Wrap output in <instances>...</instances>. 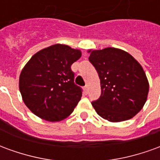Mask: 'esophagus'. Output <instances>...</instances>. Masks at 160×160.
I'll return each instance as SVG.
<instances>
[{"label": "esophagus", "instance_id": "1", "mask_svg": "<svg viewBox=\"0 0 160 160\" xmlns=\"http://www.w3.org/2000/svg\"><path fill=\"white\" fill-rule=\"evenodd\" d=\"M84 92H85V93L86 94L88 93V86H85V87H84Z\"/></svg>", "mask_w": 160, "mask_h": 160}]
</instances>
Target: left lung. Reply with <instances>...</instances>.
Wrapping results in <instances>:
<instances>
[{"instance_id":"left-lung-1","label":"left lung","mask_w":160,"mask_h":160,"mask_svg":"<svg viewBox=\"0 0 160 160\" xmlns=\"http://www.w3.org/2000/svg\"><path fill=\"white\" fill-rule=\"evenodd\" d=\"M89 61L100 79V97L92 102L98 115L113 122L134 117L146 103L149 90L140 63L116 48L92 50Z\"/></svg>"}]
</instances>
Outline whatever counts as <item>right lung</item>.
<instances>
[{
	"label": "right lung",
	"instance_id": "add662e5",
	"mask_svg": "<svg viewBox=\"0 0 160 160\" xmlns=\"http://www.w3.org/2000/svg\"><path fill=\"white\" fill-rule=\"evenodd\" d=\"M81 52L63 44H55L36 53L19 76L23 101L38 118L57 122L68 118L82 96L74 83L71 66Z\"/></svg>",
	"mask_w": 160,
	"mask_h": 160
}]
</instances>
